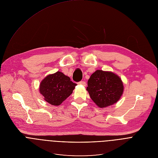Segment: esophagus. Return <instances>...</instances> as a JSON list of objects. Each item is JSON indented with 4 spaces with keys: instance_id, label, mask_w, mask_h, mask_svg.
Listing matches in <instances>:
<instances>
[{
    "instance_id": "obj_1",
    "label": "esophagus",
    "mask_w": 158,
    "mask_h": 158,
    "mask_svg": "<svg viewBox=\"0 0 158 158\" xmlns=\"http://www.w3.org/2000/svg\"><path fill=\"white\" fill-rule=\"evenodd\" d=\"M77 84L79 85H82L84 86H86V83L85 81H80Z\"/></svg>"
}]
</instances>
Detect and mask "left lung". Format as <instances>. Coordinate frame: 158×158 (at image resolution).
<instances>
[{
    "mask_svg": "<svg viewBox=\"0 0 158 158\" xmlns=\"http://www.w3.org/2000/svg\"><path fill=\"white\" fill-rule=\"evenodd\" d=\"M86 89L92 100L103 108L116 103L124 88L121 79L115 73L97 70L89 77Z\"/></svg>",
    "mask_w": 158,
    "mask_h": 158,
    "instance_id": "8db88e82",
    "label": "left lung"
}]
</instances>
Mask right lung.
Returning <instances> with one entry per match:
<instances>
[{
  "instance_id": "right-lung-1",
  "label": "right lung",
  "mask_w": 158,
  "mask_h": 158,
  "mask_svg": "<svg viewBox=\"0 0 158 158\" xmlns=\"http://www.w3.org/2000/svg\"><path fill=\"white\" fill-rule=\"evenodd\" d=\"M77 85L60 72L46 77L40 84L39 91L44 100L52 106H60L72 93Z\"/></svg>"
}]
</instances>
